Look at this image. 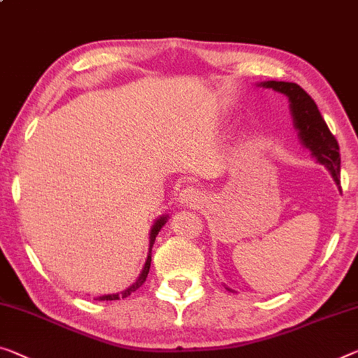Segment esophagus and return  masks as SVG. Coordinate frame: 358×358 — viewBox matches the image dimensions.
<instances>
[{"mask_svg":"<svg viewBox=\"0 0 358 358\" xmlns=\"http://www.w3.org/2000/svg\"><path fill=\"white\" fill-rule=\"evenodd\" d=\"M202 201V193L196 186H186L180 193V202L186 207H194Z\"/></svg>","mask_w":358,"mask_h":358,"instance_id":"1","label":"esophagus"}]
</instances>
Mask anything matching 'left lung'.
<instances>
[{"label":"left lung","instance_id":"8db88e82","mask_svg":"<svg viewBox=\"0 0 358 358\" xmlns=\"http://www.w3.org/2000/svg\"><path fill=\"white\" fill-rule=\"evenodd\" d=\"M260 87L271 88L275 92L289 98V108L294 119V127L299 130V138L317 162L324 165L331 172L336 183H341V154L339 145L334 135L329 131L327 122L320 114L315 101L306 90L291 82H270L260 83ZM231 291V289H230Z\"/></svg>","mask_w":358,"mask_h":358}]
</instances>
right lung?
<instances>
[{
	"label": "right lung",
	"mask_w": 358,
	"mask_h": 358,
	"mask_svg": "<svg viewBox=\"0 0 358 358\" xmlns=\"http://www.w3.org/2000/svg\"><path fill=\"white\" fill-rule=\"evenodd\" d=\"M167 223V215H162L161 218H157L156 223H154L152 228H151V238H149V255L146 259V264H145V268H143V271L140 273V276H138V280L133 282V285L130 287H127L125 291H122L120 294H108V296H99L96 297V301H119V299H125L131 294L133 291H136L138 287H140L143 282L146 281L148 278V273H149V266H151V249H152V244L154 241H156V236L159 234V231H161V228Z\"/></svg>",
	"instance_id": "obj_1"
}]
</instances>
